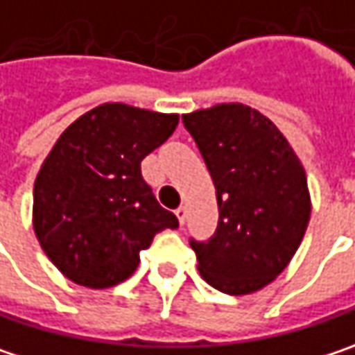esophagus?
<instances>
[{"instance_id":"1","label":"esophagus","mask_w":355,"mask_h":355,"mask_svg":"<svg viewBox=\"0 0 355 355\" xmlns=\"http://www.w3.org/2000/svg\"><path fill=\"white\" fill-rule=\"evenodd\" d=\"M175 216H178L180 224H184V222H186V216H188V208H186V206H180V208L175 210Z\"/></svg>"}]
</instances>
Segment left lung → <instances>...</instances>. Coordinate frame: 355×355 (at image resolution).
<instances>
[{
	"label": "left lung",
	"mask_w": 355,
	"mask_h": 355,
	"mask_svg": "<svg viewBox=\"0 0 355 355\" xmlns=\"http://www.w3.org/2000/svg\"><path fill=\"white\" fill-rule=\"evenodd\" d=\"M212 175L218 228L191 241L202 279L226 295H250L291 263L311 218L307 175L279 127L252 107L220 103L184 114Z\"/></svg>",
	"instance_id": "8db88e82"
}]
</instances>
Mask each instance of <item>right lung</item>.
Returning <instances> with one entry per match:
<instances>
[{
    "instance_id": "right-lung-1",
    "label": "right lung",
    "mask_w": 355,
    "mask_h": 355,
    "mask_svg": "<svg viewBox=\"0 0 355 355\" xmlns=\"http://www.w3.org/2000/svg\"><path fill=\"white\" fill-rule=\"evenodd\" d=\"M180 114L103 103L54 143L34 184L32 224L66 279L109 289L139 266V252L178 218L155 200L141 162L178 127Z\"/></svg>"
}]
</instances>
